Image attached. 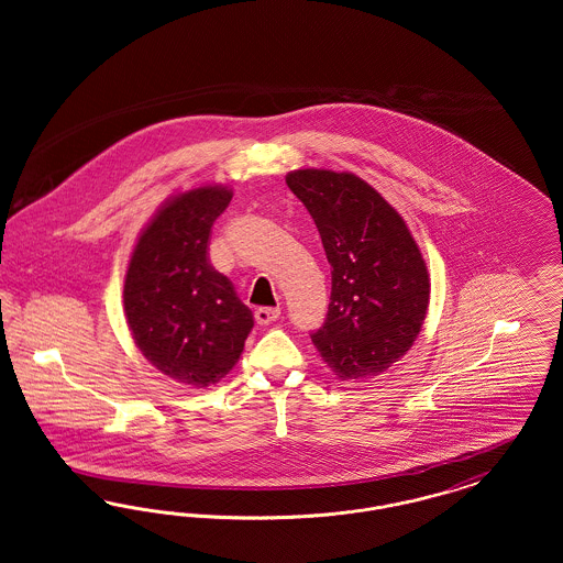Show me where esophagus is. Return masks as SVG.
Segmentation results:
<instances>
[{
	"label": "esophagus",
	"instance_id": "obj_1",
	"mask_svg": "<svg viewBox=\"0 0 563 563\" xmlns=\"http://www.w3.org/2000/svg\"><path fill=\"white\" fill-rule=\"evenodd\" d=\"M280 317V308H257L255 310V321L260 324H269Z\"/></svg>",
	"mask_w": 563,
	"mask_h": 563
}]
</instances>
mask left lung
I'll list each match as a JSON object with an SVG mask.
<instances>
[{"mask_svg":"<svg viewBox=\"0 0 563 563\" xmlns=\"http://www.w3.org/2000/svg\"><path fill=\"white\" fill-rule=\"evenodd\" d=\"M287 186L312 214L331 264V301L312 344L340 379L386 372L427 317L430 280L418 244L401 214L352 173L299 168Z\"/></svg>","mask_w":563,"mask_h":563,"instance_id":"obj_1","label":"left lung"}]
</instances>
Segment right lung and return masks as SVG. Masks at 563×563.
<instances>
[{
    "instance_id": "obj_1",
    "label": "right lung",
    "mask_w": 563,
    "mask_h": 563,
    "mask_svg": "<svg viewBox=\"0 0 563 563\" xmlns=\"http://www.w3.org/2000/svg\"><path fill=\"white\" fill-rule=\"evenodd\" d=\"M232 191L189 189L168 198L134 244L124 312L136 349L170 379L207 388L239 363L253 312L211 266L209 236Z\"/></svg>"
}]
</instances>
